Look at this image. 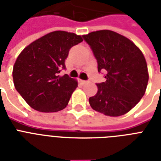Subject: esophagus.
Instances as JSON below:
<instances>
[{
  "instance_id": "1",
  "label": "esophagus",
  "mask_w": 161,
  "mask_h": 161,
  "mask_svg": "<svg viewBox=\"0 0 161 161\" xmlns=\"http://www.w3.org/2000/svg\"><path fill=\"white\" fill-rule=\"evenodd\" d=\"M80 82H81V83H82V84H86V83H88V81H86V80H81Z\"/></svg>"
}]
</instances>
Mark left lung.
<instances>
[{
    "label": "left lung",
    "instance_id": "left-lung-1",
    "mask_svg": "<svg viewBox=\"0 0 161 161\" xmlns=\"http://www.w3.org/2000/svg\"><path fill=\"white\" fill-rule=\"evenodd\" d=\"M83 36L97 60L98 71L106 72V81L97 83L98 92L89 98V104L108 116L125 114L140 102L146 90L149 74L142 52L130 39L109 30Z\"/></svg>",
    "mask_w": 161,
    "mask_h": 161
}]
</instances>
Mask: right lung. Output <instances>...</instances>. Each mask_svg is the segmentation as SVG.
<instances>
[{"label":"right lung","mask_w":161,"mask_h":161,"mask_svg":"<svg viewBox=\"0 0 161 161\" xmlns=\"http://www.w3.org/2000/svg\"><path fill=\"white\" fill-rule=\"evenodd\" d=\"M83 42L81 36L55 31L24 48L14 64L12 77L16 91L39 112H58L68 105L78 82L65 74V59L71 47Z\"/></svg>","instance_id":"add662e5"}]
</instances>
